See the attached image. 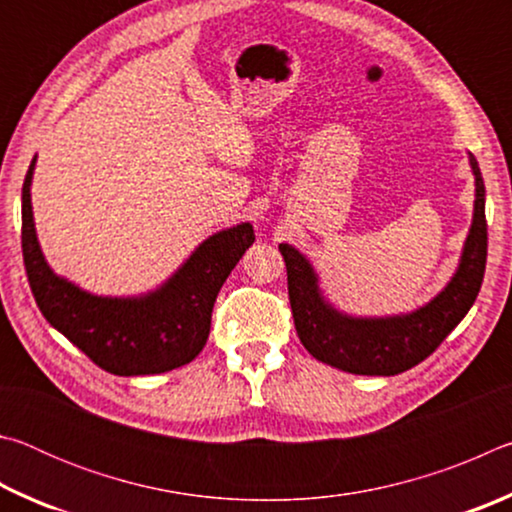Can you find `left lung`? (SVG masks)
<instances>
[{
	"label": "left lung",
	"instance_id": "obj_1",
	"mask_svg": "<svg viewBox=\"0 0 512 512\" xmlns=\"http://www.w3.org/2000/svg\"><path fill=\"white\" fill-rule=\"evenodd\" d=\"M470 164L476 178V201L461 264L445 291L413 314L393 318H350L339 314L320 296L316 273L307 259L293 246L280 244L287 264L293 323L311 357L352 375H400L427 359L461 323L479 296L488 257L485 187L472 155Z\"/></svg>",
	"mask_w": 512,
	"mask_h": 512
}]
</instances>
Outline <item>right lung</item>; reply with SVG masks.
Instances as JSON below:
<instances>
[{
	"mask_svg": "<svg viewBox=\"0 0 512 512\" xmlns=\"http://www.w3.org/2000/svg\"><path fill=\"white\" fill-rule=\"evenodd\" d=\"M33 164L36 158L22 185V257L31 293L49 325L119 377L158 375L196 359L210 336L212 307L225 277L253 246V225L216 232L149 296L99 298L54 275L40 253L31 212Z\"/></svg>",
	"mask_w": 512,
	"mask_h": 512,
	"instance_id": "add662e5",
	"label": "right lung"
}]
</instances>
